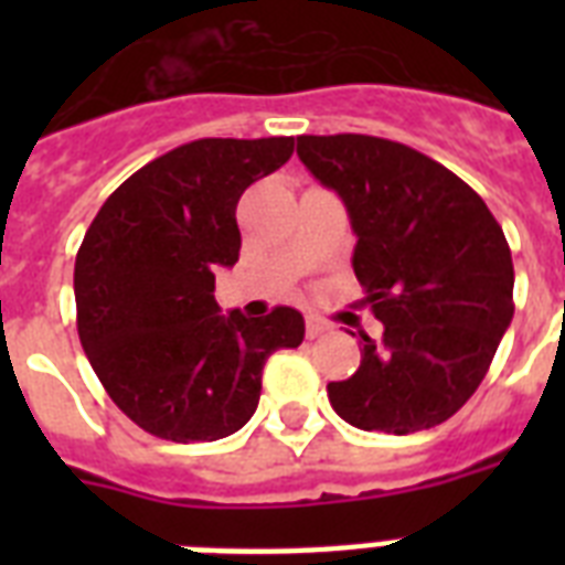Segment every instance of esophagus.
<instances>
[{
	"instance_id": "1",
	"label": "esophagus",
	"mask_w": 565,
	"mask_h": 565,
	"mask_svg": "<svg viewBox=\"0 0 565 565\" xmlns=\"http://www.w3.org/2000/svg\"><path fill=\"white\" fill-rule=\"evenodd\" d=\"M328 331H331V326L322 322L319 317H308V322H305V334H308V340H317V337L328 334Z\"/></svg>"
}]
</instances>
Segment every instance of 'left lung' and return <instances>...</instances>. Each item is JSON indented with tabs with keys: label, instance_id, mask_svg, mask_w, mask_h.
Masks as SVG:
<instances>
[{
	"label": "left lung",
	"instance_id": "8db88e82",
	"mask_svg": "<svg viewBox=\"0 0 565 565\" xmlns=\"http://www.w3.org/2000/svg\"><path fill=\"white\" fill-rule=\"evenodd\" d=\"M310 175L343 199L352 266L384 337L363 334L361 366L328 384L361 430L413 434L451 419L490 370L513 319L504 231L466 181L411 146L370 135H301Z\"/></svg>",
	"mask_w": 565,
	"mask_h": 565
}]
</instances>
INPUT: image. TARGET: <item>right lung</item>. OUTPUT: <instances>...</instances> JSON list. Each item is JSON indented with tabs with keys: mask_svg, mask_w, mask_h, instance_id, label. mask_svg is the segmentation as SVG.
I'll use <instances>...</instances> for the list:
<instances>
[{
	"mask_svg": "<svg viewBox=\"0 0 565 565\" xmlns=\"http://www.w3.org/2000/svg\"><path fill=\"white\" fill-rule=\"evenodd\" d=\"M292 137H204L122 181L75 255L78 340L119 411L172 443L239 430L266 358L305 340L299 310L222 317L216 273L239 257L237 202L290 161Z\"/></svg>",
	"mask_w": 565,
	"mask_h": 565,
	"instance_id": "right-lung-1",
	"label": "right lung"
}]
</instances>
